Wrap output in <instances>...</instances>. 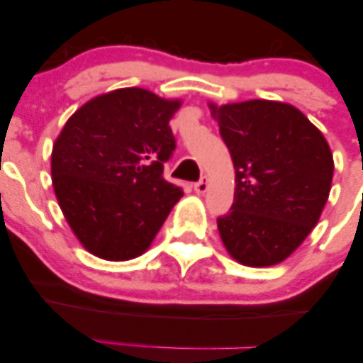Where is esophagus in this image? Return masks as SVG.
Listing matches in <instances>:
<instances>
[{"instance_id":"obj_1","label":"esophagus","mask_w":363,"mask_h":363,"mask_svg":"<svg viewBox=\"0 0 363 363\" xmlns=\"http://www.w3.org/2000/svg\"><path fill=\"white\" fill-rule=\"evenodd\" d=\"M208 189V179L206 177H201L198 182H194V191L198 194H205Z\"/></svg>"}]
</instances>
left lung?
Masks as SVG:
<instances>
[{
	"instance_id": "left-lung-1",
	"label": "left lung",
	"mask_w": 363,
	"mask_h": 363,
	"mask_svg": "<svg viewBox=\"0 0 363 363\" xmlns=\"http://www.w3.org/2000/svg\"><path fill=\"white\" fill-rule=\"evenodd\" d=\"M210 109L235 169L234 205L216 220L220 237L240 264H278L311 234L326 205L335 170L328 141L289 104Z\"/></svg>"
}]
</instances>
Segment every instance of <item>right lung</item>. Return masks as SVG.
Masks as SVG:
<instances>
[{"label": "right lung", "mask_w": 363, "mask_h": 363, "mask_svg": "<svg viewBox=\"0 0 363 363\" xmlns=\"http://www.w3.org/2000/svg\"><path fill=\"white\" fill-rule=\"evenodd\" d=\"M181 107L143 89H119L82 106L52 147V186L86 251L109 261L143 254L182 189L164 179L176 150L169 121Z\"/></svg>", "instance_id": "right-lung-1"}]
</instances>
